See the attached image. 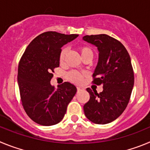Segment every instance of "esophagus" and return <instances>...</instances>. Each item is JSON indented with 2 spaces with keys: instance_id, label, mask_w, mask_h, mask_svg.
Wrapping results in <instances>:
<instances>
[{
  "instance_id": "34e87169",
  "label": "esophagus",
  "mask_w": 150,
  "mask_h": 150,
  "mask_svg": "<svg viewBox=\"0 0 150 150\" xmlns=\"http://www.w3.org/2000/svg\"><path fill=\"white\" fill-rule=\"evenodd\" d=\"M82 90H83V89L81 88V87H77V90H78V92L81 91Z\"/></svg>"
}]
</instances>
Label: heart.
<instances>
[{"label":"heart","mask_w":150,"mask_h":150,"mask_svg":"<svg viewBox=\"0 0 150 150\" xmlns=\"http://www.w3.org/2000/svg\"><path fill=\"white\" fill-rule=\"evenodd\" d=\"M79 52H80L82 58L83 57L87 56V55H90V56H93V52L92 50L90 49L89 47L87 46H80L79 47ZM67 52V48H63L60 54V63H63L64 61V59H65L66 54ZM83 75L79 73L78 72H75V71H72V72H69L68 74V78L72 82H74V83H81V82L83 81Z\"/></svg>","instance_id":"obj_1"}]
</instances>
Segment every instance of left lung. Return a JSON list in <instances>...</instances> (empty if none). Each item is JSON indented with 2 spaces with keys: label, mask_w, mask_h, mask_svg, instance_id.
I'll return each mask as SVG.
<instances>
[{
  "label": "left lung",
  "mask_w": 150,
  "mask_h": 150,
  "mask_svg": "<svg viewBox=\"0 0 150 150\" xmlns=\"http://www.w3.org/2000/svg\"><path fill=\"white\" fill-rule=\"evenodd\" d=\"M83 40L97 47L98 60L93 75V83L103 85V91L87 88L90 100L83 105L85 116L96 124H107L118 118L130 99L134 72L126 48L106 34L84 36Z\"/></svg>",
  "instance_id": "obj_1"
}]
</instances>
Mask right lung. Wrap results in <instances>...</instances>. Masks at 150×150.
<instances>
[{
    "label": "right lung",
    "instance_id": "obj_1",
    "mask_svg": "<svg viewBox=\"0 0 150 150\" xmlns=\"http://www.w3.org/2000/svg\"><path fill=\"white\" fill-rule=\"evenodd\" d=\"M78 36L45 32L32 40L20 60L18 83L22 105L28 117L40 125L60 122L76 93V87L69 82L55 90L50 81L54 69L60 66L61 48Z\"/></svg>",
    "mask_w": 150,
    "mask_h": 150
}]
</instances>
